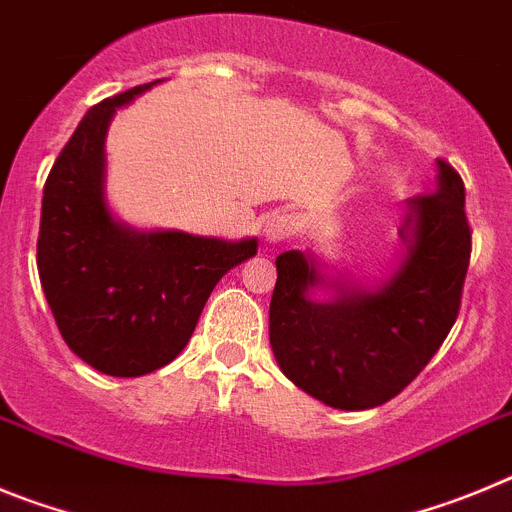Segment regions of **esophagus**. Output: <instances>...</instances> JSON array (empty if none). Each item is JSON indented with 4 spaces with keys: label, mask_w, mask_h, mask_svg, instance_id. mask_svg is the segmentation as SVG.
<instances>
[{
    "label": "esophagus",
    "mask_w": 512,
    "mask_h": 512,
    "mask_svg": "<svg viewBox=\"0 0 512 512\" xmlns=\"http://www.w3.org/2000/svg\"><path fill=\"white\" fill-rule=\"evenodd\" d=\"M296 232H298V219L293 214H288V211H275V214L267 216V222H265L267 242L283 245V242H288Z\"/></svg>",
    "instance_id": "obj_1"
}]
</instances>
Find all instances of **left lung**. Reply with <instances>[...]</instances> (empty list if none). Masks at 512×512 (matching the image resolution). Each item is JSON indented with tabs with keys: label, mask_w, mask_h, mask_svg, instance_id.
Segmentation results:
<instances>
[{
	"label": "left lung",
	"mask_w": 512,
	"mask_h": 512,
	"mask_svg": "<svg viewBox=\"0 0 512 512\" xmlns=\"http://www.w3.org/2000/svg\"><path fill=\"white\" fill-rule=\"evenodd\" d=\"M413 234L398 273L377 293L339 290L331 303L306 296L321 275L303 252L275 257L270 344L288 380L321 403L365 411L408 388L439 352L462 306L472 255L464 181L439 158V188L411 204Z\"/></svg>",
	"instance_id": "8db88e82"
}]
</instances>
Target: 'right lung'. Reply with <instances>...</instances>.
<instances>
[{
    "instance_id": "obj_1",
    "label": "right lung",
    "mask_w": 512,
    "mask_h": 512,
    "mask_svg": "<svg viewBox=\"0 0 512 512\" xmlns=\"http://www.w3.org/2000/svg\"><path fill=\"white\" fill-rule=\"evenodd\" d=\"M153 84L94 104L43 188L40 285L71 352L114 377L173 362L214 285L257 252L255 239L229 245L183 232L137 234L112 219L104 204V135L112 114Z\"/></svg>"
}]
</instances>
